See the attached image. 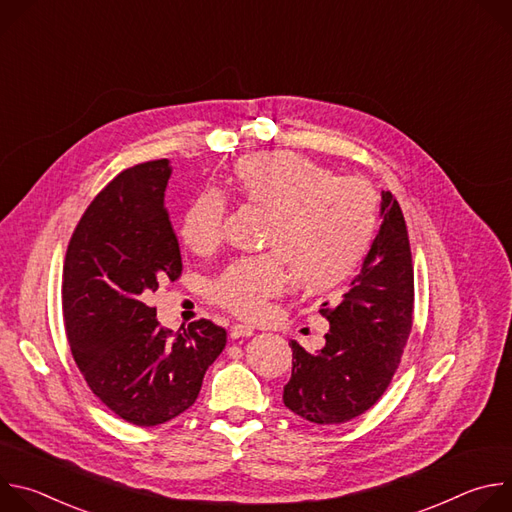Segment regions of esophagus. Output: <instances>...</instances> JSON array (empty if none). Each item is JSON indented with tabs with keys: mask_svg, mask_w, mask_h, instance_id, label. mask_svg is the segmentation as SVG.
I'll use <instances>...</instances> for the list:
<instances>
[{
	"mask_svg": "<svg viewBox=\"0 0 512 512\" xmlns=\"http://www.w3.org/2000/svg\"><path fill=\"white\" fill-rule=\"evenodd\" d=\"M253 328L247 326V324H233L231 326V338L237 340V338H247V336H253Z\"/></svg>",
	"mask_w": 512,
	"mask_h": 512,
	"instance_id": "34e87169",
	"label": "esophagus"
}]
</instances>
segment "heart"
<instances>
[{
    "label": "heart",
    "mask_w": 512,
    "mask_h": 512,
    "mask_svg": "<svg viewBox=\"0 0 512 512\" xmlns=\"http://www.w3.org/2000/svg\"><path fill=\"white\" fill-rule=\"evenodd\" d=\"M235 192L263 212V247L269 253L231 263L210 283V300L243 318H257L277 298L291 271L296 285L322 291L344 281L369 249L377 225L375 192L358 178L291 152L243 158L235 166ZM225 198L200 194L180 221L182 243L198 255L223 239Z\"/></svg>",
    "instance_id": "b5f03b06"
}]
</instances>
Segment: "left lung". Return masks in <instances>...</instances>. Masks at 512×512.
<instances>
[{
	"instance_id": "8db88e82",
	"label": "left lung",
	"mask_w": 512,
	"mask_h": 512,
	"mask_svg": "<svg viewBox=\"0 0 512 512\" xmlns=\"http://www.w3.org/2000/svg\"><path fill=\"white\" fill-rule=\"evenodd\" d=\"M381 227L358 275L336 308L322 350L291 340L294 369L283 403L320 423H344L371 409L389 387L413 322V265L405 218L391 192L381 194Z\"/></svg>"
}]
</instances>
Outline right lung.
I'll list each match as a JSON object with an SVG mask.
<instances>
[{
    "instance_id": "obj_1",
    "label": "right lung",
    "mask_w": 512,
    "mask_h": 512,
    "mask_svg": "<svg viewBox=\"0 0 512 512\" xmlns=\"http://www.w3.org/2000/svg\"><path fill=\"white\" fill-rule=\"evenodd\" d=\"M170 160L123 170L97 194L68 243L62 310L68 344L91 391L121 419L152 427L194 405L227 344L198 320L160 328L150 296L182 257L166 210Z\"/></svg>"
}]
</instances>
